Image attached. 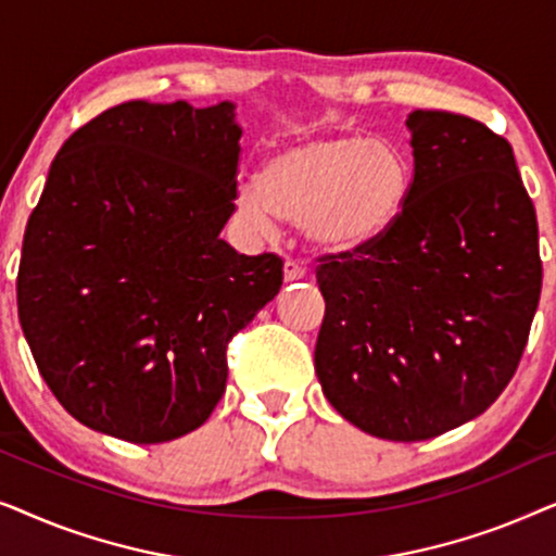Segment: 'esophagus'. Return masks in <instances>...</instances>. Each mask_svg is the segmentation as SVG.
I'll list each match as a JSON object with an SVG mask.
<instances>
[{
	"mask_svg": "<svg viewBox=\"0 0 556 556\" xmlns=\"http://www.w3.org/2000/svg\"><path fill=\"white\" fill-rule=\"evenodd\" d=\"M283 276L288 283H293V280H303L306 278V268L299 261H293V257H288L286 265H283Z\"/></svg>",
	"mask_w": 556,
	"mask_h": 556,
	"instance_id": "1",
	"label": "esophagus"
}]
</instances>
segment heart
<instances>
[{"label":"heart","instance_id":"obj_1","mask_svg":"<svg viewBox=\"0 0 556 556\" xmlns=\"http://www.w3.org/2000/svg\"><path fill=\"white\" fill-rule=\"evenodd\" d=\"M409 187V162L394 143L356 134L316 136L273 154L257 185H240L235 212L257 232H273L280 217L301 225L314 248L352 253L397 225Z\"/></svg>","mask_w":556,"mask_h":556}]
</instances>
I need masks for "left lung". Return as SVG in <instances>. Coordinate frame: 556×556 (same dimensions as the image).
<instances>
[{"label": "left lung", "instance_id": "obj_1", "mask_svg": "<svg viewBox=\"0 0 556 556\" xmlns=\"http://www.w3.org/2000/svg\"><path fill=\"white\" fill-rule=\"evenodd\" d=\"M409 200L375 245L326 255L316 375L375 438L430 440L485 413L527 346L542 293L536 212L514 149L481 121L407 116Z\"/></svg>", "mask_w": 556, "mask_h": 556}]
</instances>
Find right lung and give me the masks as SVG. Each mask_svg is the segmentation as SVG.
<instances>
[{
	"mask_svg": "<svg viewBox=\"0 0 556 556\" xmlns=\"http://www.w3.org/2000/svg\"><path fill=\"white\" fill-rule=\"evenodd\" d=\"M235 103L128 101L58 151L29 215L20 324L60 405L90 430L166 443L223 397L227 344L283 283L219 238L235 212Z\"/></svg>",
	"mask_w": 556,
	"mask_h": 556,
	"instance_id": "1",
	"label": "right lung"
}]
</instances>
